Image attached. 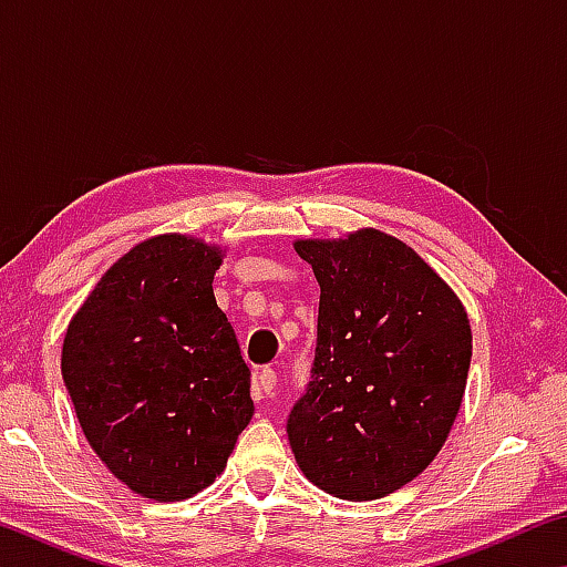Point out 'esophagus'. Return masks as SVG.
<instances>
[{"label":"esophagus","mask_w":567,"mask_h":567,"mask_svg":"<svg viewBox=\"0 0 567 567\" xmlns=\"http://www.w3.org/2000/svg\"><path fill=\"white\" fill-rule=\"evenodd\" d=\"M257 385H260L267 395H272L277 388V372L272 368H265L260 375H257Z\"/></svg>","instance_id":"1"}]
</instances>
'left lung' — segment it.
<instances>
[{"label":"left lung","instance_id":"obj_1","mask_svg":"<svg viewBox=\"0 0 567 567\" xmlns=\"http://www.w3.org/2000/svg\"><path fill=\"white\" fill-rule=\"evenodd\" d=\"M295 249L318 277L320 312L287 437L310 483L378 501L433 463L453 427L473 358L465 307L415 249L378 229Z\"/></svg>","mask_w":567,"mask_h":567}]
</instances>
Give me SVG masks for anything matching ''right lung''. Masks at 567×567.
<instances>
[{
    "label": "right lung",
    "instance_id": "add662e5",
    "mask_svg": "<svg viewBox=\"0 0 567 567\" xmlns=\"http://www.w3.org/2000/svg\"><path fill=\"white\" fill-rule=\"evenodd\" d=\"M219 249L159 235L120 257L64 334L84 437L124 485L175 503L223 473L252 420L249 368L213 280Z\"/></svg>",
    "mask_w": 567,
    "mask_h": 567
}]
</instances>
